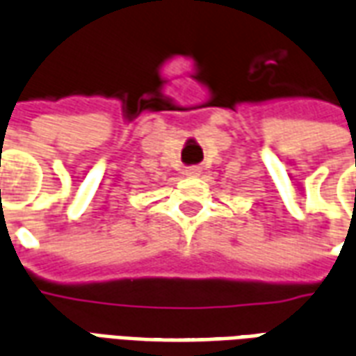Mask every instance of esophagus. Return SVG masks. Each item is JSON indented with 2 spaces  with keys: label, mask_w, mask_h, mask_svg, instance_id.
<instances>
[{
  "label": "esophagus",
  "mask_w": 356,
  "mask_h": 356,
  "mask_svg": "<svg viewBox=\"0 0 356 356\" xmlns=\"http://www.w3.org/2000/svg\"><path fill=\"white\" fill-rule=\"evenodd\" d=\"M202 170L198 165H193V168H186L185 170V175L186 177H200Z\"/></svg>",
  "instance_id": "esophagus-1"
}]
</instances>
